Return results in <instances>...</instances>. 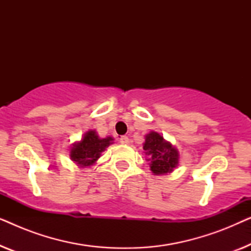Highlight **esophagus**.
Instances as JSON below:
<instances>
[{
  "label": "esophagus",
  "mask_w": 251,
  "mask_h": 251,
  "mask_svg": "<svg viewBox=\"0 0 251 251\" xmlns=\"http://www.w3.org/2000/svg\"><path fill=\"white\" fill-rule=\"evenodd\" d=\"M120 143H121V144H129L130 139L126 136H122L121 138H120Z\"/></svg>",
  "instance_id": "obj_1"
}]
</instances>
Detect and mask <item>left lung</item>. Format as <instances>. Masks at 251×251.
Wrapping results in <instances>:
<instances>
[{
	"mask_svg": "<svg viewBox=\"0 0 251 251\" xmlns=\"http://www.w3.org/2000/svg\"><path fill=\"white\" fill-rule=\"evenodd\" d=\"M144 151L149 157L151 170L155 175L171 173L178 164V152L157 132L151 131L145 137Z\"/></svg>",
	"mask_w": 251,
	"mask_h": 251,
	"instance_id": "1",
	"label": "left lung"
}]
</instances>
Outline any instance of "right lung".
<instances>
[{
    "label": "right lung",
    "instance_id": "obj_1",
    "mask_svg": "<svg viewBox=\"0 0 251 251\" xmlns=\"http://www.w3.org/2000/svg\"><path fill=\"white\" fill-rule=\"evenodd\" d=\"M113 138H99L95 130H89L80 143L74 144L71 150V159L80 164L81 167H88L94 164L105 149L112 144Z\"/></svg>",
    "mask_w": 251,
    "mask_h": 251
}]
</instances>
